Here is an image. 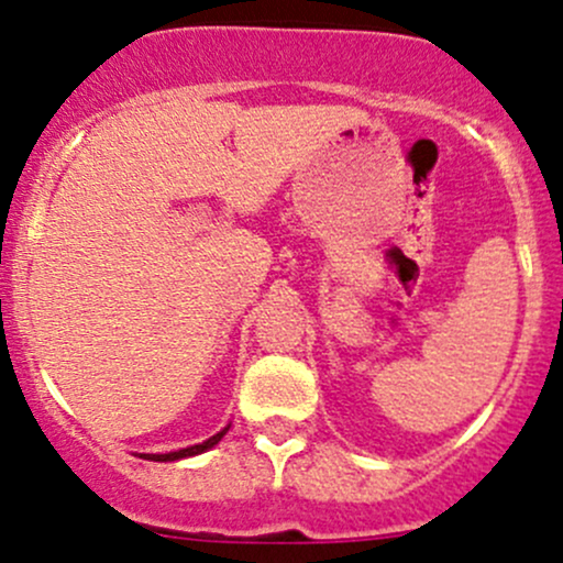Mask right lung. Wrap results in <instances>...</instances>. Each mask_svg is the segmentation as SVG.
<instances>
[{
	"label": "right lung",
	"instance_id": "obj_1",
	"mask_svg": "<svg viewBox=\"0 0 563 563\" xmlns=\"http://www.w3.org/2000/svg\"><path fill=\"white\" fill-rule=\"evenodd\" d=\"M228 429H230V426H228ZM228 429H222V431H219V434H214L211 439H206L203 444H192V448H185V450H177V452H166V455H145V457H147V461L166 463V461H179V457H187V455H198V452H206L209 448H214L219 439L228 434Z\"/></svg>",
	"mask_w": 563,
	"mask_h": 563
}]
</instances>
